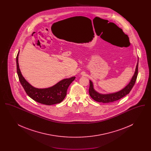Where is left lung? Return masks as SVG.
Here are the masks:
<instances>
[{"mask_svg": "<svg viewBox=\"0 0 151 151\" xmlns=\"http://www.w3.org/2000/svg\"><path fill=\"white\" fill-rule=\"evenodd\" d=\"M139 60V59H138ZM138 61L136 66V69L135 73L129 81V83L123 88L122 90L116 92L115 93L109 94H102L99 93L94 89L93 84L91 80H89L90 85L89 88V93L90 96L94 100L99 102H103V103H109L118 100L122 97H124L127 94L129 93V92L132 89V87L134 86L135 81L137 80V76L138 74Z\"/></svg>", "mask_w": 151, "mask_h": 151, "instance_id": "obj_1", "label": "left lung"}]
</instances>
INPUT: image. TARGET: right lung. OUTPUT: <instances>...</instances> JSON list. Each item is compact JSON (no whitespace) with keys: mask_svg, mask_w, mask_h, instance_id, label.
<instances>
[{"mask_svg":"<svg viewBox=\"0 0 151 151\" xmlns=\"http://www.w3.org/2000/svg\"><path fill=\"white\" fill-rule=\"evenodd\" d=\"M19 54V51L16 57L17 72L22 86L29 97L33 100L46 105L57 104L63 100L66 96L67 89L75 79V76L63 79L49 88H37L30 85L22 75L18 62Z\"/></svg>","mask_w":151,"mask_h":151,"instance_id":"right-lung-1","label":"right lung"}]
</instances>
